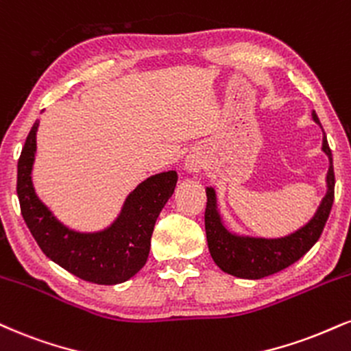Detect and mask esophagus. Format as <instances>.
<instances>
[{
	"label": "esophagus",
	"instance_id": "obj_1",
	"mask_svg": "<svg viewBox=\"0 0 351 351\" xmlns=\"http://www.w3.org/2000/svg\"><path fill=\"white\" fill-rule=\"evenodd\" d=\"M184 167H186L188 171L197 173V171H201V168H202V160H201V157H197V155H194V154L188 155L186 162H184Z\"/></svg>",
	"mask_w": 351,
	"mask_h": 351
}]
</instances>
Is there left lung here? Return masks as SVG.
Listing matches in <instances>:
<instances>
[{"label": "left lung", "mask_w": 351, "mask_h": 351, "mask_svg": "<svg viewBox=\"0 0 351 351\" xmlns=\"http://www.w3.org/2000/svg\"><path fill=\"white\" fill-rule=\"evenodd\" d=\"M312 119L322 128L317 114L314 111H312ZM322 150L330 162L327 171V193H325L322 202L315 210L314 217L301 229L286 235V237H247V235H237L227 230L217 210L216 191L213 188H206V194H208L204 214L206 237H208L210 256L222 271L229 273L232 276L243 278V280H261V278L269 276V274L281 271V269L288 268L289 265L296 263L301 256L306 255L314 247V243L322 234L328 214H330L333 189H335L332 150L328 147L325 132L322 138Z\"/></svg>", "instance_id": "1"}]
</instances>
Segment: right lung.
Segmentation results:
<instances>
[{
	"instance_id": "right-lung-1",
	"label": "right lung",
	"mask_w": 351,
	"mask_h": 351,
	"mask_svg": "<svg viewBox=\"0 0 351 351\" xmlns=\"http://www.w3.org/2000/svg\"><path fill=\"white\" fill-rule=\"evenodd\" d=\"M34 122L18 162V197L24 222L40 250L66 271L96 285H119L138 273L149 258L150 239L163 206L175 191L178 175L163 171L142 181L111 226L99 232H77L63 226L37 197L32 186L36 158Z\"/></svg>"
}]
</instances>
